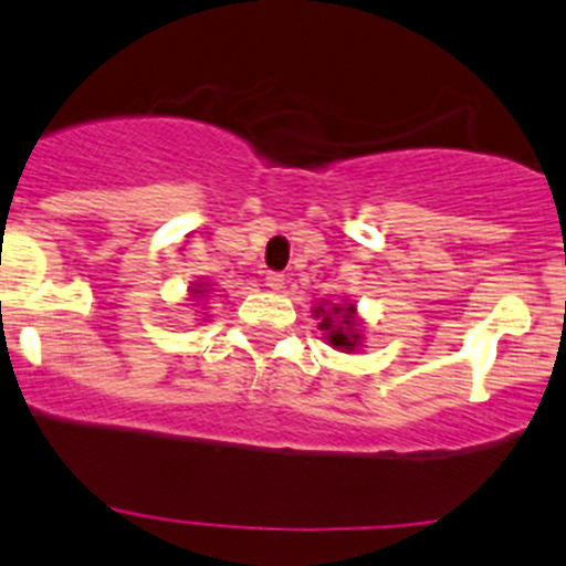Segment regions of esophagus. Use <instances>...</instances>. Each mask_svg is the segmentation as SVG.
<instances>
[{
    "mask_svg": "<svg viewBox=\"0 0 566 566\" xmlns=\"http://www.w3.org/2000/svg\"><path fill=\"white\" fill-rule=\"evenodd\" d=\"M265 287L271 290V293H282V290H284V276H282V273H268V276H265Z\"/></svg>",
    "mask_w": 566,
    "mask_h": 566,
    "instance_id": "obj_1",
    "label": "esophagus"
}]
</instances>
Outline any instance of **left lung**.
Segmentation results:
<instances>
[{
    "label": "left lung",
    "instance_id": "obj_1",
    "mask_svg": "<svg viewBox=\"0 0 566 566\" xmlns=\"http://www.w3.org/2000/svg\"><path fill=\"white\" fill-rule=\"evenodd\" d=\"M312 317L319 319L317 328L323 338L338 353H358L363 347V319L358 314V303L344 298L342 303L319 301L312 306Z\"/></svg>",
    "mask_w": 566,
    "mask_h": 566
}]
</instances>
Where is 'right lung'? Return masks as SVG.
<instances>
[{
	"mask_svg": "<svg viewBox=\"0 0 566 566\" xmlns=\"http://www.w3.org/2000/svg\"><path fill=\"white\" fill-rule=\"evenodd\" d=\"M213 293V284L206 282V279H198V282L189 284L187 290V301H208V295Z\"/></svg>",
	"mask_w": 566,
	"mask_h": 566,
	"instance_id": "add662e5",
	"label": "right lung"
}]
</instances>
